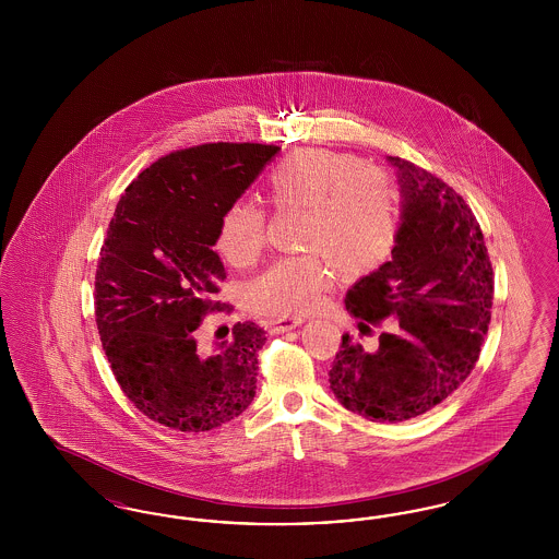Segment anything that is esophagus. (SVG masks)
Segmentation results:
<instances>
[{"mask_svg":"<svg viewBox=\"0 0 559 559\" xmlns=\"http://www.w3.org/2000/svg\"><path fill=\"white\" fill-rule=\"evenodd\" d=\"M304 322L301 317H283V319L270 320V331L272 333H287L295 326H299Z\"/></svg>","mask_w":559,"mask_h":559,"instance_id":"esophagus-1","label":"esophagus"}]
</instances>
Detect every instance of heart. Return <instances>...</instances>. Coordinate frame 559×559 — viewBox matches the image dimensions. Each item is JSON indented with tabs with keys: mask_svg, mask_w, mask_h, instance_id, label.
<instances>
[{
	"mask_svg": "<svg viewBox=\"0 0 559 559\" xmlns=\"http://www.w3.org/2000/svg\"><path fill=\"white\" fill-rule=\"evenodd\" d=\"M274 210L306 213L301 249L317 251L342 276H360L381 266L396 247L400 194L394 180L365 163L324 148L295 151L266 176ZM266 215L247 201L228 205L217 224L215 247L235 266L251 264L264 247ZM317 253L274 262L247 293L253 312L301 314L319 304L329 281Z\"/></svg>",
	"mask_w": 559,
	"mask_h": 559,
	"instance_id": "b5f03b06",
	"label": "heart"
}]
</instances>
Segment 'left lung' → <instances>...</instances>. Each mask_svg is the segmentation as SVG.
I'll return each mask as SVG.
<instances>
[{
    "label": "left lung",
    "instance_id": "obj_1",
    "mask_svg": "<svg viewBox=\"0 0 559 559\" xmlns=\"http://www.w3.org/2000/svg\"><path fill=\"white\" fill-rule=\"evenodd\" d=\"M396 169L402 212L392 260L346 295L360 331L390 319L377 349L342 337L329 383L347 411L379 424L419 417L469 377L490 322L495 276L469 205L411 160Z\"/></svg>",
    "mask_w": 559,
    "mask_h": 559
}]
</instances>
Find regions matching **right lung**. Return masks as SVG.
<instances>
[{
    "mask_svg": "<svg viewBox=\"0 0 559 559\" xmlns=\"http://www.w3.org/2000/svg\"><path fill=\"white\" fill-rule=\"evenodd\" d=\"M281 148L201 144L146 167L121 194L96 270V324L117 383L148 419L210 431L251 404L266 331L237 322L203 352L197 331L226 278L213 251L224 210Z\"/></svg>",
    "mask_w": 559,
    "mask_h": 559,
    "instance_id": "add662e5",
    "label": "right lung"
}]
</instances>
